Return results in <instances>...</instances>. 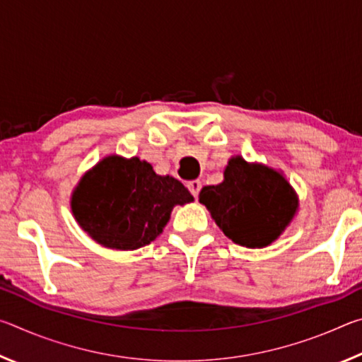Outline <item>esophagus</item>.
<instances>
[{
  "label": "esophagus",
  "mask_w": 362,
  "mask_h": 362,
  "mask_svg": "<svg viewBox=\"0 0 362 362\" xmlns=\"http://www.w3.org/2000/svg\"><path fill=\"white\" fill-rule=\"evenodd\" d=\"M187 187H188L189 192H192L194 198H198V194L201 192V182L199 180H192V182L187 183Z\"/></svg>",
  "instance_id": "esophagus-1"
}]
</instances>
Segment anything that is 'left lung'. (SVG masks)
<instances>
[{
  "label": "left lung",
  "instance_id": "left-lung-1",
  "mask_svg": "<svg viewBox=\"0 0 362 362\" xmlns=\"http://www.w3.org/2000/svg\"><path fill=\"white\" fill-rule=\"evenodd\" d=\"M199 203L233 243L260 249L276 241L298 209V198L284 175L263 164L233 156L223 182L204 187Z\"/></svg>",
  "mask_w": 362,
  "mask_h": 362
}]
</instances>
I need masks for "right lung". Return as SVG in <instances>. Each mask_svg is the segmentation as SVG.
I'll use <instances>...</instances> for the list:
<instances>
[{
  "label": "right lung",
  "mask_w": 362,
  "mask_h": 362,
  "mask_svg": "<svg viewBox=\"0 0 362 362\" xmlns=\"http://www.w3.org/2000/svg\"><path fill=\"white\" fill-rule=\"evenodd\" d=\"M192 201L174 177L158 175L139 158L112 155L81 177L71 194V212L103 247L134 250L161 235L174 206Z\"/></svg>",
  "instance_id": "1"
}]
</instances>
